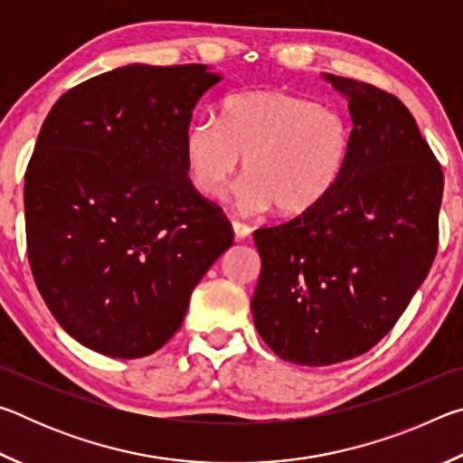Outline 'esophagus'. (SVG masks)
<instances>
[{
	"label": "esophagus",
	"mask_w": 463,
	"mask_h": 463,
	"mask_svg": "<svg viewBox=\"0 0 463 463\" xmlns=\"http://www.w3.org/2000/svg\"><path fill=\"white\" fill-rule=\"evenodd\" d=\"M232 231H234V237H237V241L241 239H247L250 234V226L241 222V221H232Z\"/></svg>",
	"instance_id": "obj_1"
}]
</instances>
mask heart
Returning <instances> with one entry per match:
<instances>
[{
    "label": "heart",
    "instance_id": "1",
    "mask_svg": "<svg viewBox=\"0 0 463 463\" xmlns=\"http://www.w3.org/2000/svg\"><path fill=\"white\" fill-rule=\"evenodd\" d=\"M351 146L354 127L341 109L279 90L226 96L221 120L200 116L184 137L187 174L203 198H222L245 156L241 206H276L281 216L318 208L347 171Z\"/></svg>",
    "mask_w": 463,
    "mask_h": 463
}]
</instances>
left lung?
Returning a JSON list of instances; mask_svg holds the SVG:
<instances>
[{"label": "left lung", "mask_w": 463, "mask_h": 463, "mask_svg": "<svg viewBox=\"0 0 463 463\" xmlns=\"http://www.w3.org/2000/svg\"><path fill=\"white\" fill-rule=\"evenodd\" d=\"M325 77L349 98L347 171L318 208L253 234L255 326L300 365L347 362L390 333L433 265L443 195L409 108L375 85Z\"/></svg>", "instance_id": "obj_1"}]
</instances>
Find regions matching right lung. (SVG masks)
I'll return each mask as SVG.
<instances>
[{
  "label": "right lung",
  "instance_id": "right-lung-1",
  "mask_svg": "<svg viewBox=\"0 0 463 463\" xmlns=\"http://www.w3.org/2000/svg\"><path fill=\"white\" fill-rule=\"evenodd\" d=\"M128 65L75 85L46 116L24 177L30 269L65 331L98 354H155L232 245L187 177L184 137L221 77Z\"/></svg>",
  "mask_w": 463,
  "mask_h": 463
}]
</instances>
